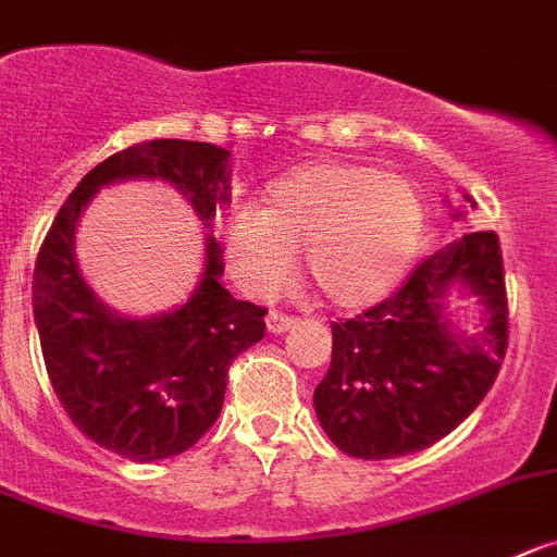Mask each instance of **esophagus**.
I'll use <instances>...</instances> for the list:
<instances>
[{"label": "esophagus", "instance_id": "obj_1", "mask_svg": "<svg viewBox=\"0 0 557 557\" xmlns=\"http://www.w3.org/2000/svg\"><path fill=\"white\" fill-rule=\"evenodd\" d=\"M295 323H298V318H293V314H284V312H270L268 314V331H270V334H284V331L293 329Z\"/></svg>", "mask_w": 557, "mask_h": 557}]
</instances>
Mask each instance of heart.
<instances>
[{
	"label": "heart",
	"mask_w": 557,
	"mask_h": 557,
	"mask_svg": "<svg viewBox=\"0 0 557 557\" xmlns=\"http://www.w3.org/2000/svg\"><path fill=\"white\" fill-rule=\"evenodd\" d=\"M422 228L425 212L411 182L329 162L273 182L264 207H234L223 221V243L234 273L253 295L278 293L306 245L314 287L336 306H364L411 268Z\"/></svg>",
	"instance_id": "1"
}]
</instances>
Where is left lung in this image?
Segmentation results:
<instances>
[{
  "label": "left lung",
  "mask_w": 557,
  "mask_h": 557,
  "mask_svg": "<svg viewBox=\"0 0 557 557\" xmlns=\"http://www.w3.org/2000/svg\"><path fill=\"white\" fill-rule=\"evenodd\" d=\"M453 283L487 312L478 337H461L444 318L441 298ZM331 334V367L314 389L331 442L364 461L431 447L475 411L505 359L508 295L497 234H463L417 264L395 295L334 323Z\"/></svg>",
  "instance_id": "1"
}]
</instances>
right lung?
Returning a JSON list of instances; mask_svg holds the SVG:
<instances>
[{"label": "right lung", "instance_id": "right-lung-1", "mask_svg": "<svg viewBox=\"0 0 557 557\" xmlns=\"http://www.w3.org/2000/svg\"><path fill=\"white\" fill-rule=\"evenodd\" d=\"M121 178H165L212 226L232 190L228 151L149 140L107 157L65 198L35 262L40 350L65 414L104 450L160 461L190 450L215 425L228 367L262 339L268 309L223 287V251L209 237L201 282L176 312L149 320L110 312L76 268L74 232L94 193Z\"/></svg>", "mask_w": 557, "mask_h": 557}]
</instances>
